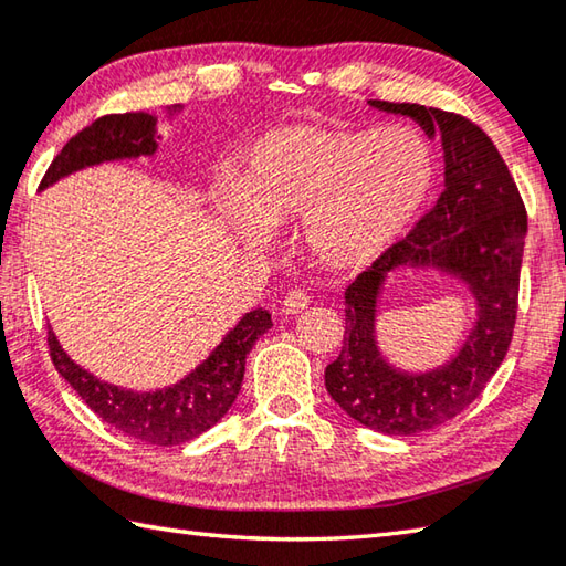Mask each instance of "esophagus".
<instances>
[{
    "label": "esophagus",
    "mask_w": 566,
    "mask_h": 566,
    "mask_svg": "<svg viewBox=\"0 0 566 566\" xmlns=\"http://www.w3.org/2000/svg\"><path fill=\"white\" fill-rule=\"evenodd\" d=\"M306 306H310V296H306V292L302 290H292L290 294L284 296V304H282V312L286 314H300L304 312Z\"/></svg>",
    "instance_id": "34e87169"
}]
</instances>
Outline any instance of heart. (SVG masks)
I'll return each mask as SVG.
<instances>
[{
  "label": "heart",
  "mask_w": 566,
  "mask_h": 566,
  "mask_svg": "<svg viewBox=\"0 0 566 566\" xmlns=\"http://www.w3.org/2000/svg\"><path fill=\"white\" fill-rule=\"evenodd\" d=\"M438 180L436 148L410 126H284L254 140L224 218L250 248L276 224L302 220L316 262L358 270L413 228Z\"/></svg>",
  "instance_id": "obj_1"
}]
</instances>
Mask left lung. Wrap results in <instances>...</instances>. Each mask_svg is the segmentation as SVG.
<instances>
[{
	"label": "left lung",
	"mask_w": 566,
	"mask_h": 566,
	"mask_svg": "<svg viewBox=\"0 0 566 566\" xmlns=\"http://www.w3.org/2000/svg\"><path fill=\"white\" fill-rule=\"evenodd\" d=\"M413 118L446 150V190L403 240L346 286V332L326 390L358 423L386 436H413L462 413L505 358L517 318L527 210L515 178L485 130L460 113L368 101ZM438 265L460 275L479 322L453 363L428 375L396 373L377 352L375 302L388 271Z\"/></svg>",
	"instance_id": "8db88e82"
}]
</instances>
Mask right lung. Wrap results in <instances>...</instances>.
I'll list each match as a JSON object with an SVG mask.
<instances>
[{"mask_svg":"<svg viewBox=\"0 0 566 566\" xmlns=\"http://www.w3.org/2000/svg\"><path fill=\"white\" fill-rule=\"evenodd\" d=\"M172 106L168 111H178ZM156 143V116L150 113H111L78 130L59 156L51 160L39 190L98 163L153 156ZM272 326L264 310L244 314L238 326L205 361L178 381L160 390H128L101 381L86 368L71 361L49 328V354L56 371L86 400V406L120 433L143 443L168 448L202 436L232 408L244 378V361L256 338Z\"/></svg>","mask_w":566,"mask_h":566,"instance_id":"add662e5","label":"right lung"}]
</instances>
